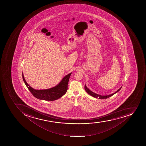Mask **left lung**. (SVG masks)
<instances>
[{
    "label": "left lung",
    "instance_id": "left-lung-1",
    "mask_svg": "<svg viewBox=\"0 0 146 146\" xmlns=\"http://www.w3.org/2000/svg\"><path fill=\"white\" fill-rule=\"evenodd\" d=\"M122 87H121L119 89H118V90H117L116 92H115L114 93H113V94H109V95H105V96H104V95H99V94H95V93H94V92L91 91L90 90H89V89H88V88H87V86H86V84L85 85L84 88L85 90L86 91V92H87L88 94L89 95H90L91 96H92L94 97V98H99V99H107V98H109V97L111 96H112V95L115 94L117 93V92H118L121 89Z\"/></svg>",
    "mask_w": 146,
    "mask_h": 146
}]
</instances>
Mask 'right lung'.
<instances>
[{
	"instance_id": "right-lung-1",
	"label": "right lung",
	"mask_w": 146,
	"mask_h": 146,
	"mask_svg": "<svg viewBox=\"0 0 146 146\" xmlns=\"http://www.w3.org/2000/svg\"><path fill=\"white\" fill-rule=\"evenodd\" d=\"M22 74L24 83L34 97L41 100L53 101L61 98L66 93L68 89V84L71 73L64 76L60 83L56 86L55 87L49 89L43 90H36L30 87L24 79L23 73Z\"/></svg>"
}]
</instances>
